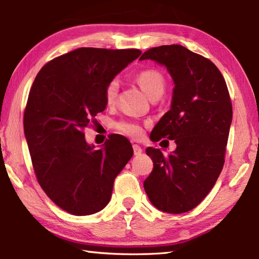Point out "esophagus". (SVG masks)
Masks as SVG:
<instances>
[{
  "mask_svg": "<svg viewBox=\"0 0 259 259\" xmlns=\"http://www.w3.org/2000/svg\"><path fill=\"white\" fill-rule=\"evenodd\" d=\"M134 153H135V155H139V154H142V152H143V150H142V147H140L139 145H137V144H134Z\"/></svg>",
  "mask_w": 259,
  "mask_h": 259,
  "instance_id": "34e87169",
  "label": "esophagus"
}]
</instances>
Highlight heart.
<instances>
[{"label":"heart","mask_w":259,"mask_h":259,"mask_svg":"<svg viewBox=\"0 0 259 259\" xmlns=\"http://www.w3.org/2000/svg\"><path fill=\"white\" fill-rule=\"evenodd\" d=\"M136 81L144 90V93L151 99L160 98L163 94L165 87L164 77L155 69H145V71L139 72L136 76ZM117 94H119V81L114 78V80L109 81L106 88H105V100H106V103L108 105L115 103ZM117 129L121 133L134 138H138L143 134V128L136 122H120L117 124Z\"/></svg>","instance_id":"1"}]
</instances>
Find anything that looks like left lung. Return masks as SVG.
<instances>
[{"label":"left lung","instance_id":"8db88e82","mask_svg":"<svg viewBox=\"0 0 259 259\" xmlns=\"http://www.w3.org/2000/svg\"><path fill=\"white\" fill-rule=\"evenodd\" d=\"M145 59L164 66L175 84L171 106L150 138L175 140L177 147L168 156L146 148L154 168L144 188L161 211L187 212L208 195L224 165L233 114L230 94L216 65L185 47L152 48L139 58Z\"/></svg>","mask_w":259,"mask_h":259}]
</instances>
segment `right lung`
<instances>
[{
    "label": "right lung",
    "mask_w": 259,
    "mask_h": 259,
    "mask_svg": "<svg viewBox=\"0 0 259 259\" xmlns=\"http://www.w3.org/2000/svg\"><path fill=\"white\" fill-rule=\"evenodd\" d=\"M142 54L138 49L80 48L52 59L35 77L24 133L37 182L65 211L88 216L111 200L114 179L134 155L121 135L96 150L83 129L106 108L105 88Z\"/></svg>",
    "instance_id": "right-lung-1"
}]
</instances>
